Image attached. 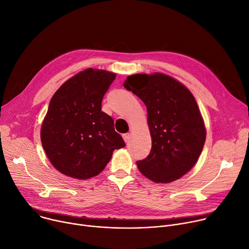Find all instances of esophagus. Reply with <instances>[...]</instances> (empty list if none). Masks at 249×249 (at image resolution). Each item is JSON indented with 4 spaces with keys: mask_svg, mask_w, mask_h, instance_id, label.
I'll return each instance as SVG.
<instances>
[{
    "mask_svg": "<svg viewBox=\"0 0 249 249\" xmlns=\"http://www.w3.org/2000/svg\"><path fill=\"white\" fill-rule=\"evenodd\" d=\"M122 137H123L124 141H125L126 143H129V142H130V140H131V135H130L129 133H125V134H123V135H122Z\"/></svg>",
    "mask_w": 249,
    "mask_h": 249,
    "instance_id": "esophagus-1",
    "label": "esophagus"
}]
</instances>
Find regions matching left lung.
Listing matches in <instances>:
<instances>
[{
  "mask_svg": "<svg viewBox=\"0 0 249 249\" xmlns=\"http://www.w3.org/2000/svg\"><path fill=\"white\" fill-rule=\"evenodd\" d=\"M124 87L146 105L152 149L139 171L155 183H171L196 163L206 142V128L190 90L162 74H134Z\"/></svg>",
  "mask_w": 249,
  "mask_h": 249,
  "instance_id": "1",
  "label": "left lung"
}]
</instances>
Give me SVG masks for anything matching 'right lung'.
I'll return each mask as SVG.
<instances>
[{
  "mask_svg": "<svg viewBox=\"0 0 249 249\" xmlns=\"http://www.w3.org/2000/svg\"><path fill=\"white\" fill-rule=\"evenodd\" d=\"M115 73L88 69L62 84L53 96L40 139L53 167L65 176L86 179L97 176L112 153L125 147L114 121L101 111Z\"/></svg>",
  "mask_w": 249,
  "mask_h": 249,
  "instance_id": "1",
  "label": "right lung"
}]
</instances>
